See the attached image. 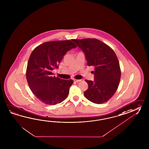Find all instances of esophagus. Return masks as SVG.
Listing matches in <instances>:
<instances>
[{"mask_svg":"<svg viewBox=\"0 0 149 149\" xmlns=\"http://www.w3.org/2000/svg\"><path fill=\"white\" fill-rule=\"evenodd\" d=\"M81 81V79H74V81L75 82H79Z\"/></svg>","mask_w":149,"mask_h":149,"instance_id":"esophagus-1","label":"esophagus"}]
</instances>
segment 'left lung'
I'll return each mask as SVG.
<instances>
[{
  "label": "left lung",
  "mask_w": 149,
  "mask_h": 149,
  "mask_svg": "<svg viewBox=\"0 0 149 149\" xmlns=\"http://www.w3.org/2000/svg\"><path fill=\"white\" fill-rule=\"evenodd\" d=\"M84 53L89 66L95 68V80H85L88 89L84 93L86 99L95 104L105 103L111 98L119 86L121 70L114 51L95 38L73 40Z\"/></svg>",
  "instance_id": "1"
}]
</instances>
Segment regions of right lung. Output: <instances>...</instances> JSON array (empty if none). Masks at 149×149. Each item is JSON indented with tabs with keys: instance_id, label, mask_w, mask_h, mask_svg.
<instances>
[{
	"instance_id": "right-lung-1",
	"label": "right lung",
	"mask_w": 149,
	"mask_h": 149,
	"mask_svg": "<svg viewBox=\"0 0 149 149\" xmlns=\"http://www.w3.org/2000/svg\"><path fill=\"white\" fill-rule=\"evenodd\" d=\"M73 41V40H72ZM72 41L47 42L36 47L30 54L26 78L33 94L47 105L61 103L68 95L72 79L53 76L52 70L59 68L65 54L76 46Z\"/></svg>"
}]
</instances>
